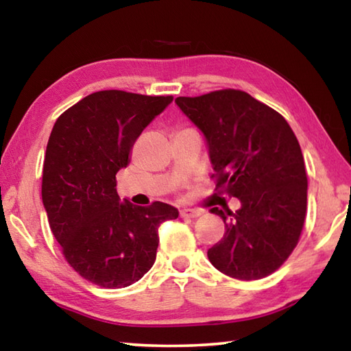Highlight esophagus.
<instances>
[{"instance_id": "esophagus-1", "label": "esophagus", "mask_w": 351, "mask_h": 351, "mask_svg": "<svg viewBox=\"0 0 351 351\" xmlns=\"http://www.w3.org/2000/svg\"><path fill=\"white\" fill-rule=\"evenodd\" d=\"M180 215H181V218L193 219V218H198L201 215V210H197V209H182L180 212Z\"/></svg>"}]
</instances>
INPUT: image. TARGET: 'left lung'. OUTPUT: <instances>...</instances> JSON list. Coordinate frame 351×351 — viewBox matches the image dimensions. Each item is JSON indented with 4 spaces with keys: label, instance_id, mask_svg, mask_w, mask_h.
I'll list each match as a JSON object with an SVG mask.
<instances>
[{
    "label": "left lung",
    "instance_id": "8db88e82",
    "mask_svg": "<svg viewBox=\"0 0 351 351\" xmlns=\"http://www.w3.org/2000/svg\"><path fill=\"white\" fill-rule=\"evenodd\" d=\"M204 134L217 189L240 201L221 217L224 235L207 251L210 263L239 280L272 274L294 251L306 215L304 154L282 114L240 90L176 97Z\"/></svg>",
    "mask_w": 351,
    "mask_h": 351
}]
</instances>
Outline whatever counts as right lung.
Returning a JSON list of instances; mask_svg holds the SVG:
<instances>
[{"label":"right lung","instance_id":"obj_1","mask_svg":"<svg viewBox=\"0 0 351 351\" xmlns=\"http://www.w3.org/2000/svg\"><path fill=\"white\" fill-rule=\"evenodd\" d=\"M171 100L93 93L57 119L47 141L41 198L51 230L74 271L102 288L144 277L156 260L159 224L180 215L161 201L121 203L116 190V173L130 164L136 139Z\"/></svg>","mask_w":351,"mask_h":351}]
</instances>
